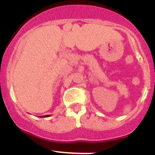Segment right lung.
<instances>
[{
    "label": "right lung",
    "mask_w": 155,
    "mask_h": 155,
    "mask_svg": "<svg viewBox=\"0 0 155 155\" xmlns=\"http://www.w3.org/2000/svg\"><path fill=\"white\" fill-rule=\"evenodd\" d=\"M48 116H50V115H46V116H43L42 117H48Z\"/></svg>",
    "instance_id": "add662e5"
}]
</instances>
